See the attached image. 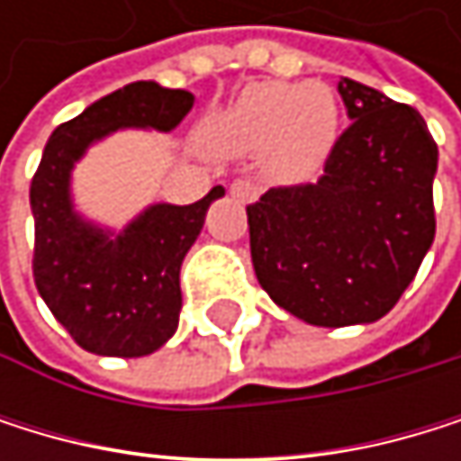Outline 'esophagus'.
<instances>
[{
    "label": "esophagus",
    "mask_w": 461,
    "mask_h": 461,
    "mask_svg": "<svg viewBox=\"0 0 461 461\" xmlns=\"http://www.w3.org/2000/svg\"><path fill=\"white\" fill-rule=\"evenodd\" d=\"M229 193H232V196L240 199V202H257L259 185L251 176H240V179H235L232 185H229Z\"/></svg>",
    "instance_id": "34e87169"
}]
</instances>
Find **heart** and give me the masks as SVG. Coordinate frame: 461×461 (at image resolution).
Returning a JSON list of instances; mask_svg holds the SVG:
<instances>
[{
    "mask_svg": "<svg viewBox=\"0 0 461 461\" xmlns=\"http://www.w3.org/2000/svg\"><path fill=\"white\" fill-rule=\"evenodd\" d=\"M338 102L321 82H257L212 123V140L235 154L268 149L285 176L310 174L338 138Z\"/></svg>",
    "mask_w": 461,
    "mask_h": 461,
    "instance_id": "heart-1",
    "label": "heart"
}]
</instances>
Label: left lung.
<instances>
[{
	"mask_svg": "<svg viewBox=\"0 0 461 461\" xmlns=\"http://www.w3.org/2000/svg\"><path fill=\"white\" fill-rule=\"evenodd\" d=\"M338 91L351 123L318 182L271 187L246 207L262 290L315 326L387 315L437 229V143L423 115L346 77Z\"/></svg>",
	"mask_w": 461,
	"mask_h": 461,
	"instance_id": "8db88e82",
	"label": "left lung"
}]
</instances>
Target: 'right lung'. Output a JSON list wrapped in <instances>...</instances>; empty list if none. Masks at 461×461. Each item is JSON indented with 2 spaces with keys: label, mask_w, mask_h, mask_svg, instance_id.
<instances>
[{
  "label": "right lung",
  "mask_w": 461,
  "mask_h": 461,
  "mask_svg": "<svg viewBox=\"0 0 461 461\" xmlns=\"http://www.w3.org/2000/svg\"><path fill=\"white\" fill-rule=\"evenodd\" d=\"M193 94L157 82H132L94 102L51 132L30 185L35 218L32 276L41 298L74 343L102 357H146L179 326V268L199 238L215 185L196 204H154L118 238L71 212L68 174L94 140L118 127L174 130Z\"/></svg>",
  "instance_id": "obj_1"
}]
</instances>
